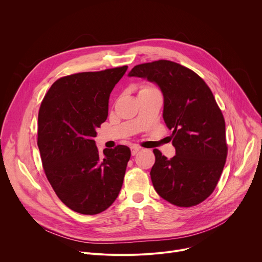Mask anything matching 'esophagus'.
Masks as SVG:
<instances>
[{"instance_id": "esophagus-1", "label": "esophagus", "mask_w": 262, "mask_h": 262, "mask_svg": "<svg viewBox=\"0 0 262 262\" xmlns=\"http://www.w3.org/2000/svg\"><path fill=\"white\" fill-rule=\"evenodd\" d=\"M130 150H132V156H136L140 151V148L137 146H132Z\"/></svg>"}]
</instances>
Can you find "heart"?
<instances>
[{
    "label": "heart",
    "instance_id": "obj_1",
    "mask_svg": "<svg viewBox=\"0 0 262 262\" xmlns=\"http://www.w3.org/2000/svg\"><path fill=\"white\" fill-rule=\"evenodd\" d=\"M144 89H154V88H149V87H145V88H143L142 90H144Z\"/></svg>",
    "mask_w": 262,
    "mask_h": 262
}]
</instances>
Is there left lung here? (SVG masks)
Masks as SVG:
<instances>
[{
	"instance_id": "8db88e82",
	"label": "left lung",
	"mask_w": 262,
	"mask_h": 262,
	"mask_svg": "<svg viewBox=\"0 0 262 262\" xmlns=\"http://www.w3.org/2000/svg\"><path fill=\"white\" fill-rule=\"evenodd\" d=\"M128 77L160 87L163 118L172 130L176 155L168 160L154 150L155 190L176 206L201 203L215 189L227 158L225 120L212 92L193 70L168 60L137 65Z\"/></svg>"
}]
</instances>
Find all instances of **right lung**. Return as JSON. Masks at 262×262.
Segmentation results:
<instances>
[{"mask_svg":"<svg viewBox=\"0 0 262 262\" xmlns=\"http://www.w3.org/2000/svg\"><path fill=\"white\" fill-rule=\"evenodd\" d=\"M127 66L71 74L56 81L38 113V145L59 199L82 214H97L119 195L130 150L118 145L100 156L94 138L106 120L110 94Z\"/></svg>","mask_w":262,"mask_h":262,"instance_id":"1","label":"right lung"}]
</instances>
